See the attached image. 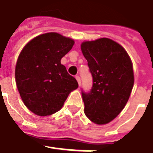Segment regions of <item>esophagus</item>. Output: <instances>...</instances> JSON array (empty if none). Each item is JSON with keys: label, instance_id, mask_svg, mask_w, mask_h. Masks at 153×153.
Listing matches in <instances>:
<instances>
[{"label": "esophagus", "instance_id": "1", "mask_svg": "<svg viewBox=\"0 0 153 153\" xmlns=\"http://www.w3.org/2000/svg\"><path fill=\"white\" fill-rule=\"evenodd\" d=\"M75 78H76L77 81H78V83H79V85H80V77L79 76V75H76Z\"/></svg>", "mask_w": 153, "mask_h": 153}]
</instances>
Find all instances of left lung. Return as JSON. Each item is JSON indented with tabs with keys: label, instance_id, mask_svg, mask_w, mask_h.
<instances>
[{
	"label": "left lung",
	"instance_id": "left-lung-1",
	"mask_svg": "<svg viewBox=\"0 0 153 153\" xmlns=\"http://www.w3.org/2000/svg\"><path fill=\"white\" fill-rule=\"evenodd\" d=\"M81 51L93 79L91 91H82L85 113L95 124H108L129 100L134 85L132 62L121 45L108 38L85 41Z\"/></svg>",
	"mask_w": 153,
	"mask_h": 153
}]
</instances>
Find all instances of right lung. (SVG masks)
<instances>
[{"label": "right lung", "mask_w": 153, "mask_h": 153, "mask_svg": "<svg viewBox=\"0 0 153 153\" xmlns=\"http://www.w3.org/2000/svg\"><path fill=\"white\" fill-rule=\"evenodd\" d=\"M74 40L57 33L40 34L20 52L15 68L16 84L24 105L32 113L47 116L59 111L79 85L61 59Z\"/></svg>", "instance_id": "add662e5"}]
</instances>
